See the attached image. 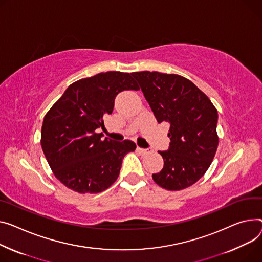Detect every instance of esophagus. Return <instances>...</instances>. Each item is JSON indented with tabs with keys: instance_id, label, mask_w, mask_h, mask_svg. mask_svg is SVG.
Instances as JSON below:
<instances>
[{
	"instance_id": "1",
	"label": "esophagus",
	"mask_w": 262,
	"mask_h": 262,
	"mask_svg": "<svg viewBox=\"0 0 262 262\" xmlns=\"http://www.w3.org/2000/svg\"><path fill=\"white\" fill-rule=\"evenodd\" d=\"M137 151L139 152V154H141V155H144V154H146L147 152V149H145V148H142V147H137Z\"/></svg>"
}]
</instances>
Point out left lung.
<instances>
[{"label":"left lung","instance_id":"1","mask_svg":"<svg viewBox=\"0 0 262 262\" xmlns=\"http://www.w3.org/2000/svg\"><path fill=\"white\" fill-rule=\"evenodd\" d=\"M140 85L158 123H169L164 165L154 181L168 190L197 182L210 167L218 146V113L211 100L189 80L158 72L130 74Z\"/></svg>","mask_w":262,"mask_h":262}]
</instances>
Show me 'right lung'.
Listing matches in <instances>:
<instances>
[{"mask_svg":"<svg viewBox=\"0 0 262 262\" xmlns=\"http://www.w3.org/2000/svg\"><path fill=\"white\" fill-rule=\"evenodd\" d=\"M138 91L128 73L107 72L69 85L44 117L41 145L55 176L78 193L97 194L118 178L135 142L102 139L103 118L114 110L117 95Z\"/></svg>","mask_w":262,"mask_h":262,"instance_id":"add662e5","label":"right lung"}]
</instances>
